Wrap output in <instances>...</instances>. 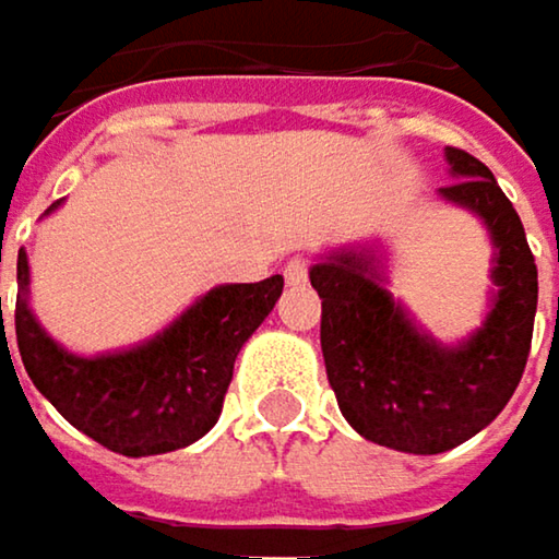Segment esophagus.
<instances>
[{
    "label": "esophagus",
    "mask_w": 559,
    "mask_h": 559,
    "mask_svg": "<svg viewBox=\"0 0 559 559\" xmlns=\"http://www.w3.org/2000/svg\"><path fill=\"white\" fill-rule=\"evenodd\" d=\"M307 272H310L307 259H290V262L284 265V281H287V284H304V281H307Z\"/></svg>",
    "instance_id": "esophagus-1"
}]
</instances>
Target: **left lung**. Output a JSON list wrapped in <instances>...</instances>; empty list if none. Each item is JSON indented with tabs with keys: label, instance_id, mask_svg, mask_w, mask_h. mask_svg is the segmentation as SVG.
<instances>
[{
	"label": "left lung",
	"instance_id": "obj_1",
	"mask_svg": "<svg viewBox=\"0 0 559 559\" xmlns=\"http://www.w3.org/2000/svg\"><path fill=\"white\" fill-rule=\"evenodd\" d=\"M440 197L473 210L496 246V297L486 323L460 346L424 333L385 290L379 259L333 252L310 269L323 300L320 349L343 417L366 440L401 453H443L489 427L514 394L534 333L537 265L524 226L492 170L447 148Z\"/></svg>",
	"mask_w": 559,
	"mask_h": 559
}]
</instances>
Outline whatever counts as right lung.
<instances>
[{
	"mask_svg": "<svg viewBox=\"0 0 559 559\" xmlns=\"http://www.w3.org/2000/svg\"><path fill=\"white\" fill-rule=\"evenodd\" d=\"M281 287V275L255 284H219L148 343L86 359L57 346L35 320L28 307V255L19 252L15 340L28 379L63 420L112 453L155 456L190 447L219 420L236 356L272 313ZM2 353H9L5 326Z\"/></svg>",
	"mask_w": 559,
	"mask_h": 559,
	"instance_id": "add662e5",
	"label": "right lung"
}]
</instances>
